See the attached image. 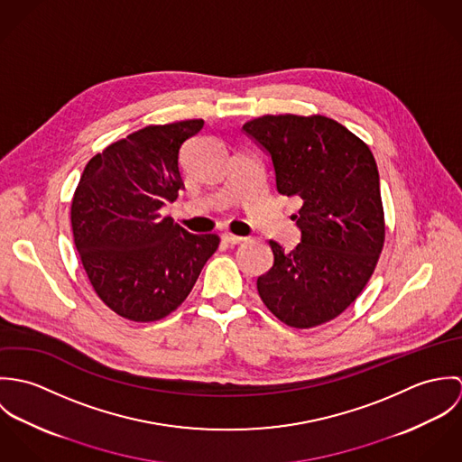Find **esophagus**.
Instances as JSON below:
<instances>
[{"instance_id": "obj_1", "label": "esophagus", "mask_w": 462, "mask_h": 462, "mask_svg": "<svg viewBox=\"0 0 462 462\" xmlns=\"http://www.w3.org/2000/svg\"><path fill=\"white\" fill-rule=\"evenodd\" d=\"M222 240H224L226 244H229V245H238V244H244L247 238L236 236V235H231V233H224V235H222Z\"/></svg>"}]
</instances>
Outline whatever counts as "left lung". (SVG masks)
Returning a JSON list of instances; mask_svg holds the SVG:
<instances>
[{
	"label": "left lung",
	"mask_w": 462,
	"mask_h": 462,
	"mask_svg": "<svg viewBox=\"0 0 462 462\" xmlns=\"http://www.w3.org/2000/svg\"><path fill=\"white\" fill-rule=\"evenodd\" d=\"M272 162L275 189L302 206L300 244L270 240L273 264L256 281L264 306L286 326L308 329L343 313L366 286L384 244L375 158L324 116H264L244 125Z\"/></svg>",
	"instance_id": "left-lung-1"
}]
</instances>
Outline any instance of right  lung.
<instances>
[{
	"label": "right lung",
	"instance_id": "add662e5",
	"mask_svg": "<svg viewBox=\"0 0 462 462\" xmlns=\"http://www.w3.org/2000/svg\"><path fill=\"white\" fill-rule=\"evenodd\" d=\"M202 119L147 126L96 154L70 206L74 245L99 299L133 322L172 313L192 291L217 235L160 217L185 189L180 154Z\"/></svg>",
	"mask_w": 462,
	"mask_h": 462
}]
</instances>
